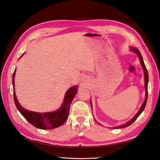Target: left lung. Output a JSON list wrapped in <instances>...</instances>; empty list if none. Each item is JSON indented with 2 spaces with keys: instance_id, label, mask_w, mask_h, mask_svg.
Here are the masks:
<instances>
[{
  "instance_id": "8db88e82",
  "label": "left lung",
  "mask_w": 160,
  "mask_h": 160,
  "mask_svg": "<svg viewBox=\"0 0 160 160\" xmlns=\"http://www.w3.org/2000/svg\"><path fill=\"white\" fill-rule=\"evenodd\" d=\"M130 51L134 52L135 53H136V54L138 55V57L139 58L140 62H141V64H142V68H143V69L144 76H145V88H146V99H145V101H143V104H142V105L141 108H140V109L139 110V111L137 113V114L135 115L132 119H131L130 121H129V122H127L126 123H125V124H123V125H120V126H118V127H116V128H114L113 129H121V128H126V127L129 126V125H130L131 124H132V123L135 122V119H136L139 117V115L140 114H141V113H142V111L144 110L145 107H146V105L147 100H148V70H147V69H146V65H145V64H144V62H143V61L142 56V55H141V52H139V51L138 49H136V48L132 47H130ZM90 103H91V106L92 107V105H91V101Z\"/></svg>"
}]
</instances>
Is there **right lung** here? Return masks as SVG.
Listing matches in <instances>:
<instances>
[{"label": "right lung", "instance_id": "right-lung-1", "mask_svg": "<svg viewBox=\"0 0 160 160\" xmlns=\"http://www.w3.org/2000/svg\"><path fill=\"white\" fill-rule=\"evenodd\" d=\"M16 69L12 75V85H13V96L14 101L17 109L22 115L34 127L41 129H51L57 128L63 124L68 118L70 105L72 99L77 93V86H73L66 92L64 101L61 107L54 112L48 113H37L28 111L23 108L19 104L17 99L14 91V76Z\"/></svg>", "mask_w": 160, "mask_h": 160}]
</instances>
